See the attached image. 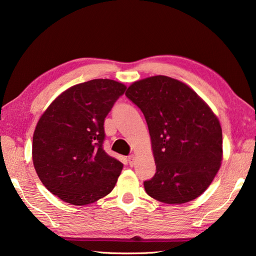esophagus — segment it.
I'll list each match as a JSON object with an SVG mask.
<instances>
[{"label": "esophagus", "mask_w": 256, "mask_h": 256, "mask_svg": "<svg viewBox=\"0 0 256 256\" xmlns=\"http://www.w3.org/2000/svg\"><path fill=\"white\" fill-rule=\"evenodd\" d=\"M128 164H130V166H133V164H134V156H133V154L128 156Z\"/></svg>", "instance_id": "obj_1"}]
</instances>
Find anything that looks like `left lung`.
Here are the masks:
<instances>
[{"label":"left lung","mask_w":256,"mask_h":256,"mask_svg":"<svg viewBox=\"0 0 256 256\" xmlns=\"http://www.w3.org/2000/svg\"><path fill=\"white\" fill-rule=\"evenodd\" d=\"M126 97L148 124L156 174L144 182L148 196L182 204L209 188L222 160L219 120L198 94L172 78L154 76L133 82Z\"/></svg>","instance_id":"left-lung-1"}]
</instances>
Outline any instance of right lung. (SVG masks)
<instances>
[{
  "instance_id": "1",
  "label": "right lung",
  "mask_w": 256,
  "mask_h": 256,
  "mask_svg": "<svg viewBox=\"0 0 256 256\" xmlns=\"http://www.w3.org/2000/svg\"><path fill=\"white\" fill-rule=\"evenodd\" d=\"M126 86L94 79L62 92L42 115L32 138L34 170L64 202L86 206L110 194L123 164L102 148L104 122Z\"/></svg>"
}]
</instances>
